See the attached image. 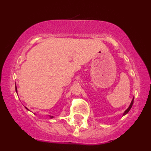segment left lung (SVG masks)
Returning <instances> with one entry per match:
<instances>
[{"label": "left lung", "mask_w": 151, "mask_h": 151, "mask_svg": "<svg viewBox=\"0 0 151 151\" xmlns=\"http://www.w3.org/2000/svg\"><path fill=\"white\" fill-rule=\"evenodd\" d=\"M133 99H134V98H133V99H132V101H131V104H130V105H129V108H128L127 109H126V110L124 112V114H123V116H125L126 114H128V112H129V111H130V109H131V107H132L133 104Z\"/></svg>", "instance_id": "8db88e82"}]
</instances>
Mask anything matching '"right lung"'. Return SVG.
Instances as JSON below:
<instances>
[{"label":"right lung","instance_id":"right-lung-1","mask_svg":"<svg viewBox=\"0 0 151 151\" xmlns=\"http://www.w3.org/2000/svg\"><path fill=\"white\" fill-rule=\"evenodd\" d=\"M15 91H16V92H17V93H18V89H17V87H16V84H15ZM26 108V107H25ZM26 109H27V110H28V109H27V108H26ZM29 111V110H28ZM50 119H52L53 118V116H50Z\"/></svg>","mask_w":151,"mask_h":151}]
</instances>
